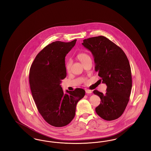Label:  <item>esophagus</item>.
<instances>
[{
    "label": "esophagus",
    "instance_id": "obj_1",
    "mask_svg": "<svg viewBox=\"0 0 151 151\" xmlns=\"http://www.w3.org/2000/svg\"><path fill=\"white\" fill-rule=\"evenodd\" d=\"M86 93H92V91L89 90V89H86Z\"/></svg>",
    "mask_w": 151,
    "mask_h": 151
}]
</instances>
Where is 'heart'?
I'll list each match as a JSON object with an SVG mask.
<instances>
[{
	"label": "heart",
	"mask_w": 151,
	"mask_h": 151,
	"mask_svg": "<svg viewBox=\"0 0 151 151\" xmlns=\"http://www.w3.org/2000/svg\"><path fill=\"white\" fill-rule=\"evenodd\" d=\"M77 58H78L79 60L83 64L86 60H87L88 59L91 58L89 55L86 54V52H80L77 55ZM71 65H72V62L70 60H68L66 61L65 62V69L67 71H69L70 70L71 67Z\"/></svg>",
	"instance_id": "b5f03b06"
}]
</instances>
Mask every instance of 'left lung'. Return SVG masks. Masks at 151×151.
Returning <instances> with one entry per match:
<instances>
[{"instance_id":"8db88e82","label":"left lung","mask_w":151,"mask_h":151,"mask_svg":"<svg viewBox=\"0 0 151 151\" xmlns=\"http://www.w3.org/2000/svg\"><path fill=\"white\" fill-rule=\"evenodd\" d=\"M82 45L90 51L94 58L95 71L106 84V93L94 90L101 99L96 108L97 114L106 121L120 117L127 104L132 88V77L129 60L124 51L104 36L94 37L83 40Z\"/></svg>"}]
</instances>
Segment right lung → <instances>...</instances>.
<instances>
[{
  "instance_id": "obj_1",
  "label": "right lung",
  "mask_w": 151,
  "mask_h": 151,
  "mask_svg": "<svg viewBox=\"0 0 151 151\" xmlns=\"http://www.w3.org/2000/svg\"><path fill=\"white\" fill-rule=\"evenodd\" d=\"M76 42L49 44L37 54L30 68L29 84L36 106L45 121L54 127L72 121L77 103L86 93L76 88L65 94L60 85L67 74L65 57Z\"/></svg>"
}]
</instances>
